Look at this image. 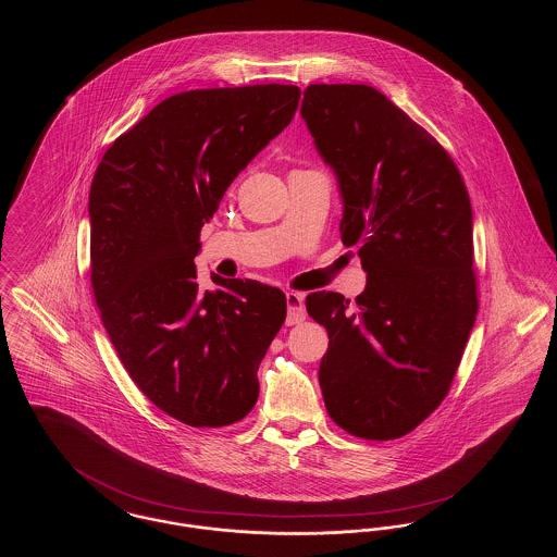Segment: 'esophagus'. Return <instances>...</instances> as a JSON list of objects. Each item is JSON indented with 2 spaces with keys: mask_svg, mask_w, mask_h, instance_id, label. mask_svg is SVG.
<instances>
[{
  "mask_svg": "<svg viewBox=\"0 0 557 557\" xmlns=\"http://www.w3.org/2000/svg\"><path fill=\"white\" fill-rule=\"evenodd\" d=\"M286 302H288L286 323H288V325L302 323L305 318H307V311H305V294H302V292H288V294H286Z\"/></svg>",
  "mask_w": 557,
  "mask_h": 557,
  "instance_id": "34e87169",
  "label": "esophagus"
}]
</instances>
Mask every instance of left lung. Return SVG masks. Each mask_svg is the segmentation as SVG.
<instances>
[{"instance_id":"obj_1","label":"left lung","mask_w":557,"mask_h":557,"mask_svg":"<svg viewBox=\"0 0 557 557\" xmlns=\"http://www.w3.org/2000/svg\"><path fill=\"white\" fill-rule=\"evenodd\" d=\"M300 114L343 194L368 288L307 296L327 330L319 386L352 436H405L443 403L478 313L472 205L447 150L370 85L315 83Z\"/></svg>"}]
</instances>
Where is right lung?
<instances>
[{"mask_svg": "<svg viewBox=\"0 0 557 557\" xmlns=\"http://www.w3.org/2000/svg\"><path fill=\"white\" fill-rule=\"evenodd\" d=\"M296 85L191 89L114 139L89 189L91 288L137 388L194 428L234 424L259 398L257 371L286 296L212 275L200 290V230L225 189L290 125Z\"/></svg>", "mask_w": 557, "mask_h": 557, "instance_id": "1", "label": "right lung"}]
</instances>
